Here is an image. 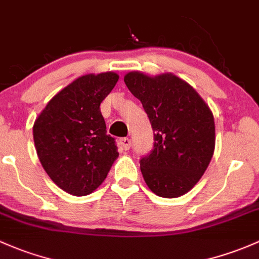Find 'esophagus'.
I'll return each instance as SVG.
<instances>
[{"mask_svg":"<svg viewBox=\"0 0 259 259\" xmlns=\"http://www.w3.org/2000/svg\"><path fill=\"white\" fill-rule=\"evenodd\" d=\"M119 145H120L124 150H129L130 145H132V141H130V139L127 138H122L119 140Z\"/></svg>","mask_w":259,"mask_h":259,"instance_id":"obj_1","label":"esophagus"}]
</instances>
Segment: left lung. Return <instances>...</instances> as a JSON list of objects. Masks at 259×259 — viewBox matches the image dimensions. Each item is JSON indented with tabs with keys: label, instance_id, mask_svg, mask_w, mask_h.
<instances>
[{
	"label": "left lung",
	"instance_id": "left-lung-1",
	"mask_svg": "<svg viewBox=\"0 0 259 259\" xmlns=\"http://www.w3.org/2000/svg\"><path fill=\"white\" fill-rule=\"evenodd\" d=\"M124 81L143 104L154 130V149L140 170L155 195L176 198L200 181L214 151V119L201 95L172 73L129 72Z\"/></svg>",
	"mask_w": 259,
	"mask_h": 259
}]
</instances>
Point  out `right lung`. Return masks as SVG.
Returning <instances> with one entry per match:
<instances>
[{
	"instance_id": "obj_1",
	"label": "right lung",
	"mask_w": 259,
	"mask_h": 259,
	"mask_svg": "<svg viewBox=\"0 0 259 259\" xmlns=\"http://www.w3.org/2000/svg\"><path fill=\"white\" fill-rule=\"evenodd\" d=\"M118 79L114 72L81 75L54 95L34 121L38 159L52 181L68 194H92L118 159L100 113V103Z\"/></svg>"
}]
</instances>
